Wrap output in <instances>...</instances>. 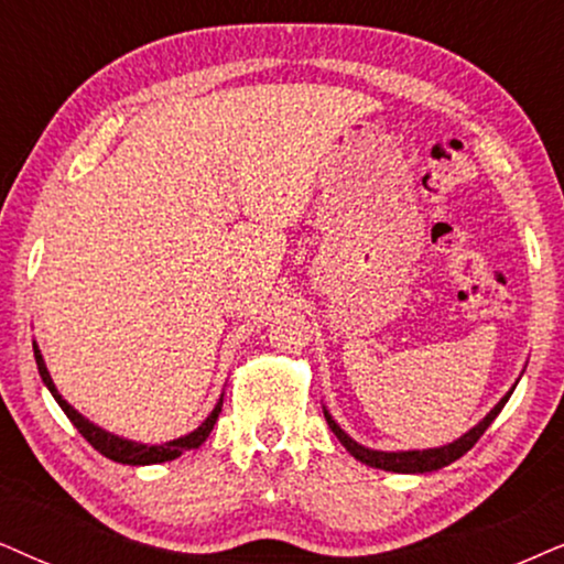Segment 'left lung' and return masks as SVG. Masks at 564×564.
I'll return each mask as SVG.
<instances>
[{"label":"left lung","instance_id":"1","mask_svg":"<svg viewBox=\"0 0 564 564\" xmlns=\"http://www.w3.org/2000/svg\"><path fill=\"white\" fill-rule=\"evenodd\" d=\"M510 393H512V390H510ZM510 393L505 395L502 401L497 403L495 409H491V411L487 413V419L476 424L471 432H466L460 440L451 442V445L434 447V451H409V453H380V451H369V447H361L359 442H354L351 437H348V434H346L344 430H340L338 424L333 422V416H330V413H327V411H325V419H327V426H330L335 437L340 440V445H344L346 451L351 453L356 460L367 463V466H372V468H382V471H395V474H426V471H437V468H442V466H451L453 460H458L460 455H466L468 451H471L476 442H479L481 434L487 432V426H489L491 422H495L497 413L502 411V405L508 403Z\"/></svg>","mask_w":564,"mask_h":564}]
</instances>
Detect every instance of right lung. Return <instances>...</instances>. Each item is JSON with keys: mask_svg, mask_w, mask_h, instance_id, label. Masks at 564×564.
Wrapping results in <instances>:
<instances>
[{"mask_svg": "<svg viewBox=\"0 0 564 564\" xmlns=\"http://www.w3.org/2000/svg\"><path fill=\"white\" fill-rule=\"evenodd\" d=\"M33 354H35V365H39L41 380H44L46 388L52 390V395L56 398V403H59L62 411L67 413L69 422L77 426V432H80L83 437L88 440L98 453L106 455V458H111V460H117V463H127V466H151V463H163V460L180 458L184 451H195V447H199L205 440H208V434L213 432V426H216V422H218L220 405H224V398H220L218 405H216V409H213L210 416L203 422V426H197V430L192 432V434H187V437L166 442V445H138V442L113 437V434L98 430L96 424H90L88 419H83L80 413L73 409V405L64 401V398L59 395V390L54 388L52 375H48V369L44 365V359H41V351H39V346H35V344H33Z\"/></svg>", "mask_w": 564, "mask_h": 564, "instance_id": "right-lung-1", "label": "right lung"}]
</instances>
